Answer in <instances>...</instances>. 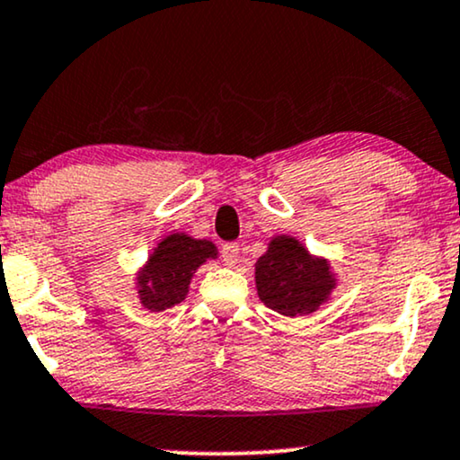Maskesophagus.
I'll return each mask as SVG.
<instances>
[{
    "label": "esophagus",
    "mask_w": 460,
    "mask_h": 460,
    "mask_svg": "<svg viewBox=\"0 0 460 460\" xmlns=\"http://www.w3.org/2000/svg\"><path fill=\"white\" fill-rule=\"evenodd\" d=\"M220 254H223L225 265H235L237 257H240V244H235V242H226V244H223V248H220Z\"/></svg>",
    "instance_id": "1"
}]
</instances>
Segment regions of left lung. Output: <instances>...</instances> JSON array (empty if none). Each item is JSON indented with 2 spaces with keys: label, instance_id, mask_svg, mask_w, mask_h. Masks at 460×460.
I'll use <instances>...</instances> for the list:
<instances>
[{
  "label": "left lung",
  "instance_id": "1",
  "mask_svg": "<svg viewBox=\"0 0 460 460\" xmlns=\"http://www.w3.org/2000/svg\"><path fill=\"white\" fill-rule=\"evenodd\" d=\"M339 276L330 259L313 254L297 237H270L268 251L254 263V287L265 306L283 317L313 314L330 302Z\"/></svg>",
  "mask_w": 460,
  "mask_h": 460
}]
</instances>
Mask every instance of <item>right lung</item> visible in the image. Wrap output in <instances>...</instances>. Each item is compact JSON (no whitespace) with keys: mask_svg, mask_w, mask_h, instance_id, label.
<instances>
[{"mask_svg":"<svg viewBox=\"0 0 460 460\" xmlns=\"http://www.w3.org/2000/svg\"><path fill=\"white\" fill-rule=\"evenodd\" d=\"M209 259H218L214 242L171 231L152 248L147 261L135 274L141 306L149 313H160L184 302L192 276Z\"/></svg>","mask_w":460,"mask_h":460,"instance_id":"1","label":"right lung"}]
</instances>
